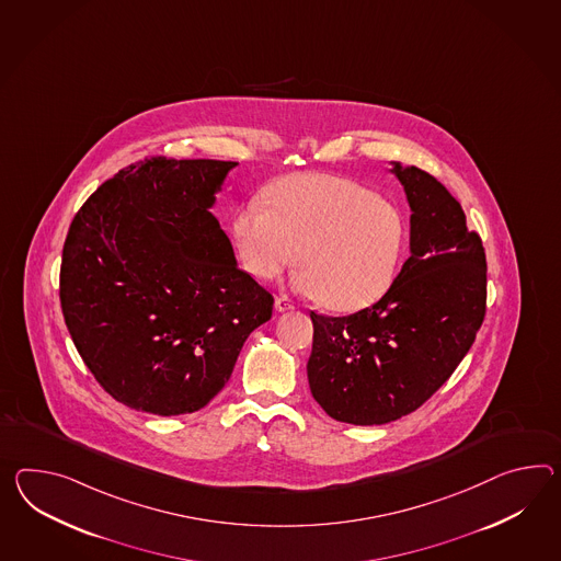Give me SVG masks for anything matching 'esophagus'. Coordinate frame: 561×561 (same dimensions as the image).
<instances>
[{"label":"esophagus","instance_id":"esophagus-1","mask_svg":"<svg viewBox=\"0 0 561 561\" xmlns=\"http://www.w3.org/2000/svg\"><path fill=\"white\" fill-rule=\"evenodd\" d=\"M294 308V304L287 300L286 296H277L275 298V310L277 312H286V310H291Z\"/></svg>","mask_w":561,"mask_h":561}]
</instances>
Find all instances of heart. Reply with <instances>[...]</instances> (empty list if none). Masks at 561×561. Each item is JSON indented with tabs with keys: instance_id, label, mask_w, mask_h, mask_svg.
I'll return each instance as SVG.
<instances>
[{
	"instance_id": "b5f03b06",
	"label": "heart",
	"mask_w": 561,
	"mask_h": 561,
	"mask_svg": "<svg viewBox=\"0 0 561 561\" xmlns=\"http://www.w3.org/2000/svg\"><path fill=\"white\" fill-rule=\"evenodd\" d=\"M251 198L232 219L239 260L257 279L296 263L294 287L339 312L379 300L396 279L405 219L396 205L353 180L300 174Z\"/></svg>"
}]
</instances>
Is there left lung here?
<instances>
[{
	"label": "left lung",
	"instance_id": "obj_1",
	"mask_svg": "<svg viewBox=\"0 0 561 561\" xmlns=\"http://www.w3.org/2000/svg\"><path fill=\"white\" fill-rule=\"evenodd\" d=\"M410 205V260L381 300L351 316L310 312V391L332 420L396 422L448 381L486 312V257L460 203L415 165L391 162Z\"/></svg>",
	"mask_w": 561,
	"mask_h": 561
}]
</instances>
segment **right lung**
I'll return each mask as SVG.
<instances>
[{"label":"right lung","mask_w":561,"mask_h":561,"mask_svg":"<svg viewBox=\"0 0 561 561\" xmlns=\"http://www.w3.org/2000/svg\"><path fill=\"white\" fill-rule=\"evenodd\" d=\"M234 165L164 156L127 165L70 222L65 322L99 385L131 410L205 408L272 318V294L237 267L210 213Z\"/></svg>","instance_id":"obj_1"}]
</instances>
